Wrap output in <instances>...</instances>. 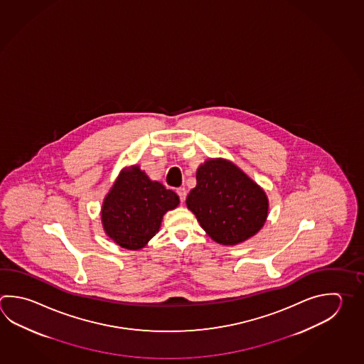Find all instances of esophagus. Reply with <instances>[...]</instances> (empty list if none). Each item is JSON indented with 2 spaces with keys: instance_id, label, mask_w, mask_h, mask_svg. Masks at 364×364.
I'll list each match as a JSON object with an SVG mask.
<instances>
[{
  "instance_id": "obj_1",
  "label": "esophagus",
  "mask_w": 364,
  "mask_h": 364,
  "mask_svg": "<svg viewBox=\"0 0 364 364\" xmlns=\"http://www.w3.org/2000/svg\"><path fill=\"white\" fill-rule=\"evenodd\" d=\"M176 193H178V198H180V200H181V202H184L186 198V188H178V191H176Z\"/></svg>"
}]
</instances>
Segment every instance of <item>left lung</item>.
Here are the masks:
<instances>
[{
    "label": "left lung",
    "mask_w": 364,
    "mask_h": 364,
    "mask_svg": "<svg viewBox=\"0 0 364 364\" xmlns=\"http://www.w3.org/2000/svg\"><path fill=\"white\" fill-rule=\"evenodd\" d=\"M196 178L186 207L211 240L235 246L260 232L268 219V196L246 172L225 158H208Z\"/></svg>",
    "instance_id": "8db88e82"
}]
</instances>
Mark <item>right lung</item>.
<instances>
[{"instance_id":"1","label":"right lung","mask_w":364,"mask_h":364,"mask_svg":"<svg viewBox=\"0 0 364 364\" xmlns=\"http://www.w3.org/2000/svg\"><path fill=\"white\" fill-rule=\"evenodd\" d=\"M178 203L176 193L149 178L140 166L124 167L104 198L102 225L118 246L137 251L159 232L164 215Z\"/></svg>"}]
</instances>
